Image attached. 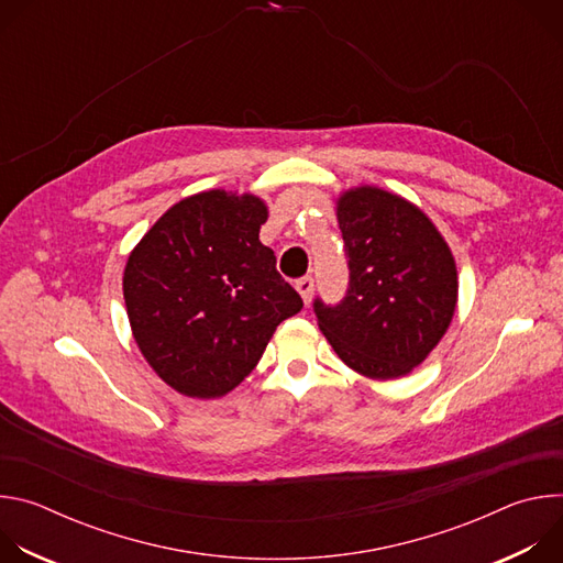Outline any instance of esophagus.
Listing matches in <instances>:
<instances>
[{"mask_svg": "<svg viewBox=\"0 0 563 563\" xmlns=\"http://www.w3.org/2000/svg\"><path fill=\"white\" fill-rule=\"evenodd\" d=\"M296 289H298V294H300L302 302L307 305V302L311 300V291H313V278H311V276H302V278H298V280H296Z\"/></svg>", "mask_w": 563, "mask_h": 563, "instance_id": "1", "label": "esophagus"}]
</instances>
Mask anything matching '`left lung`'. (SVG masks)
I'll use <instances>...</instances> for the list:
<instances>
[{
  "mask_svg": "<svg viewBox=\"0 0 563 563\" xmlns=\"http://www.w3.org/2000/svg\"><path fill=\"white\" fill-rule=\"evenodd\" d=\"M336 218L350 285L339 305L313 300L318 328L354 372L378 380L406 376L452 323L454 256L417 205L378 187L345 191Z\"/></svg>",
  "mask_w": 563,
  "mask_h": 563,
  "instance_id": "left-lung-1",
  "label": "left lung"
}]
</instances>
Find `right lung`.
<instances>
[{
	"label": "right lung",
	"instance_id": "add662e5",
	"mask_svg": "<svg viewBox=\"0 0 563 563\" xmlns=\"http://www.w3.org/2000/svg\"><path fill=\"white\" fill-rule=\"evenodd\" d=\"M267 205L202 191L163 213L131 252L122 289L133 339L176 391L218 398L258 365L298 291L261 243Z\"/></svg>",
	"mask_w": 563,
	"mask_h": 563
}]
</instances>
